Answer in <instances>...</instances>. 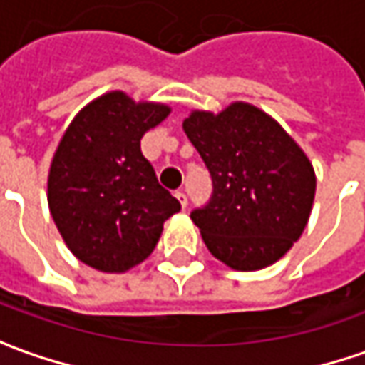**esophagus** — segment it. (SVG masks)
I'll use <instances>...</instances> for the list:
<instances>
[{
    "mask_svg": "<svg viewBox=\"0 0 365 365\" xmlns=\"http://www.w3.org/2000/svg\"><path fill=\"white\" fill-rule=\"evenodd\" d=\"M175 197H176V199H178V203H180V207L185 209V207H187V203H189V199H187V195H185L182 190H176Z\"/></svg>",
    "mask_w": 365,
    "mask_h": 365,
    "instance_id": "obj_1",
    "label": "esophagus"
}]
</instances>
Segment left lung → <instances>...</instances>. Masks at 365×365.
I'll use <instances>...</instances> for the list:
<instances>
[{
    "label": "left lung",
    "mask_w": 365,
    "mask_h": 365,
    "mask_svg": "<svg viewBox=\"0 0 365 365\" xmlns=\"http://www.w3.org/2000/svg\"><path fill=\"white\" fill-rule=\"evenodd\" d=\"M182 130L213 178V195L190 213L207 250L254 272L282 258L309 223L317 178L302 148L266 111L235 101L219 113L190 111Z\"/></svg>",
    "instance_id": "obj_1"
}]
</instances>
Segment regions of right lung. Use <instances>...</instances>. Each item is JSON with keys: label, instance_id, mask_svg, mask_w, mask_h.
<instances>
[{"label": "right lung", "instance_id": "1", "mask_svg": "<svg viewBox=\"0 0 365 365\" xmlns=\"http://www.w3.org/2000/svg\"><path fill=\"white\" fill-rule=\"evenodd\" d=\"M170 107L109 91L83 107L52 156L48 207L66 247L99 272L120 274L154 252L180 203L158 185L142 135Z\"/></svg>", "mask_w": 365, "mask_h": 365}]
</instances>
